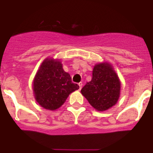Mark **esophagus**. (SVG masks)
Returning <instances> with one entry per match:
<instances>
[{"label": "esophagus", "instance_id": "1", "mask_svg": "<svg viewBox=\"0 0 153 153\" xmlns=\"http://www.w3.org/2000/svg\"><path fill=\"white\" fill-rule=\"evenodd\" d=\"M79 90H81L82 86V82H79Z\"/></svg>", "mask_w": 153, "mask_h": 153}]
</instances>
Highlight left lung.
<instances>
[{"mask_svg": "<svg viewBox=\"0 0 153 153\" xmlns=\"http://www.w3.org/2000/svg\"><path fill=\"white\" fill-rule=\"evenodd\" d=\"M121 84L117 75L108 63L94 66L93 77L82 88V94L98 111H104L116 104Z\"/></svg>", "mask_w": 153, "mask_h": 153, "instance_id": "obj_1", "label": "left lung"}]
</instances>
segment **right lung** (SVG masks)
I'll return each mask as SVG.
<instances>
[{
	"label": "right lung",
	"instance_id": "add662e5",
	"mask_svg": "<svg viewBox=\"0 0 153 153\" xmlns=\"http://www.w3.org/2000/svg\"><path fill=\"white\" fill-rule=\"evenodd\" d=\"M79 88L78 84L72 82L70 74L63 71L61 62L55 59L44 60L33 82L37 102L49 110L59 108L70 94Z\"/></svg>",
	"mask_w": 153,
	"mask_h": 153
}]
</instances>
